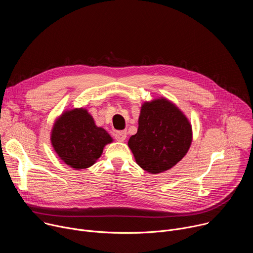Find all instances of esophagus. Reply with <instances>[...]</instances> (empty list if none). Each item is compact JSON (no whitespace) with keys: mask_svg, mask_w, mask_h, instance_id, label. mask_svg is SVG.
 <instances>
[{"mask_svg":"<svg viewBox=\"0 0 253 253\" xmlns=\"http://www.w3.org/2000/svg\"><path fill=\"white\" fill-rule=\"evenodd\" d=\"M114 136H115V139H116L117 141L123 142V141L126 139V137H127V132H126V130L118 131V132H116V133L114 134Z\"/></svg>","mask_w":253,"mask_h":253,"instance_id":"34e87169","label":"esophagus"}]
</instances>
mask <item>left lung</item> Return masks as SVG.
I'll return each instance as SVG.
<instances>
[{
	"instance_id": "8db88e82",
	"label": "left lung",
	"mask_w": 253,
	"mask_h": 253,
	"mask_svg": "<svg viewBox=\"0 0 253 253\" xmlns=\"http://www.w3.org/2000/svg\"><path fill=\"white\" fill-rule=\"evenodd\" d=\"M192 127L179 108L164 97L144 102L138 130L128 141L136 163L151 174L175 166L188 152Z\"/></svg>"
}]
</instances>
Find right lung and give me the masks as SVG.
I'll return each mask as SVG.
<instances>
[{
  "instance_id": "add662e5",
  "label": "right lung",
  "mask_w": 253,
  "mask_h": 253,
  "mask_svg": "<svg viewBox=\"0 0 253 253\" xmlns=\"http://www.w3.org/2000/svg\"><path fill=\"white\" fill-rule=\"evenodd\" d=\"M51 143L60 159L75 170L92 166L112 137L98 127L85 108L64 111L55 121Z\"/></svg>"
}]
</instances>
